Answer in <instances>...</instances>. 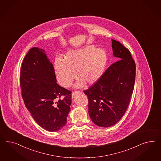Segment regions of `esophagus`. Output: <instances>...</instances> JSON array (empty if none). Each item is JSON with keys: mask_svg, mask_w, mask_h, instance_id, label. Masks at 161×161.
I'll list each match as a JSON object with an SVG mask.
<instances>
[{"mask_svg": "<svg viewBox=\"0 0 161 161\" xmlns=\"http://www.w3.org/2000/svg\"><path fill=\"white\" fill-rule=\"evenodd\" d=\"M82 92H74L72 93V98L74 97V96H75V95H77V94H81Z\"/></svg>", "mask_w": 161, "mask_h": 161, "instance_id": "obj_1", "label": "esophagus"}]
</instances>
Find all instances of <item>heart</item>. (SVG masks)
<instances>
[{"label":"heart","mask_w":161,"mask_h":161,"mask_svg":"<svg viewBox=\"0 0 161 161\" xmlns=\"http://www.w3.org/2000/svg\"><path fill=\"white\" fill-rule=\"evenodd\" d=\"M107 64L106 51L91 45L69 51L65 60L56 59L55 71L59 83L65 87H69L72 84L77 74L81 79L76 86L81 87L85 81L88 84L97 82L102 77Z\"/></svg>","instance_id":"1"}]
</instances>
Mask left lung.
I'll list each match as a JSON object with an SVG mask.
<instances>
[{"label": "left lung", "mask_w": 161, "mask_h": 161, "mask_svg": "<svg viewBox=\"0 0 161 161\" xmlns=\"http://www.w3.org/2000/svg\"><path fill=\"white\" fill-rule=\"evenodd\" d=\"M113 54L117 61L84 93L88 100V113L98 126L108 127L119 122L126 111L135 81L136 64L130 52L112 39Z\"/></svg>", "instance_id": "obj_1"}]
</instances>
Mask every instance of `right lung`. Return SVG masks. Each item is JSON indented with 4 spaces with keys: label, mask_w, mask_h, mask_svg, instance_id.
Wrapping results in <instances>:
<instances>
[{
    "label": "right lung",
    "mask_w": 161,
    "mask_h": 161,
    "mask_svg": "<svg viewBox=\"0 0 161 161\" xmlns=\"http://www.w3.org/2000/svg\"><path fill=\"white\" fill-rule=\"evenodd\" d=\"M54 67L45 51L32 48L22 64L20 86L25 106L35 121L49 132L67 124L71 103V92L59 86ZM63 95V99L60 98Z\"/></svg>",
    "instance_id": "right-lung-1"
}]
</instances>
